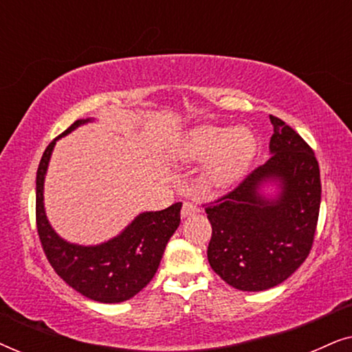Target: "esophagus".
Returning <instances> with one entry per match:
<instances>
[{
	"label": "esophagus",
	"mask_w": 352,
	"mask_h": 352,
	"mask_svg": "<svg viewBox=\"0 0 352 352\" xmlns=\"http://www.w3.org/2000/svg\"><path fill=\"white\" fill-rule=\"evenodd\" d=\"M199 211H200L199 205H195L194 201H184V204H182L181 214H182V218H187V216H192V214L199 213Z\"/></svg>",
	"instance_id": "obj_1"
}]
</instances>
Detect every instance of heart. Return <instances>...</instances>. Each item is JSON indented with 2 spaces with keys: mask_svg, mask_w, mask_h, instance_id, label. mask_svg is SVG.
I'll list each match as a JSON object with an SVG mask.
<instances>
[{
  "mask_svg": "<svg viewBox=\"0 0 352 352\" xmlns=\"http://www.w3.org/2000/svg\"><path fill=\"white\" fill-rule=\"evenodd\" d=\"M256 152L258 139L252 129L228 124H205L192 129L177 147L181 160H210L205 182L213 189H226L242 179Z\"/></svg>",
  "mask_w": 352,
  "mask_h": 352,
  "instance_id": "b5f03b06",
  "label": "heart"
}]
</instances>
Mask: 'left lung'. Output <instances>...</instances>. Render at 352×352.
<instances>
[{
  "label": "left lung",
  "instance_id": "8db88e82",
  "mask_svg": "<svg viewBox=\"0 0 352 352\" xmlns=\"http://www.w3.org/2000/svg\"><path fill=\"white\" fill-rule=\"evenodd\" d=\"M272 157L205 211L211 223L208 261L226 283L261 292L287 280L309 254L319 219L320 171L314 151L295 129L269 115ZM266 179L281 181L277 201L257 194Z\"/></svg>",
  "mask_w": 352,
  "mask_h": 352
}]
</instances>
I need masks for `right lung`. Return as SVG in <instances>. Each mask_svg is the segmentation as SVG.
Wrapping results in <instances>:
<instances>
[{
	"instance_id": "right-lung-1",
	"label": "right lung",
	"mask_w": 352,
	"mask_h": 352,
	"mask_svg": "<svg viewBox=\"0 0 352 352\" xmlns=\"http://www.w3.org/2000/svg\"><path fill=\"white\" fill-rule=\"evenodd\" d=\"M86 122L89 120H76L43 153L36 171V230L47 261L62 280L89 300L122 302L138 295L155 276L168 240L181 223L182 204L139 214L118 237L102 245L81 247L62 240L46 219L43 184L57 139Z\"/></svg>"
}]
</instances>
